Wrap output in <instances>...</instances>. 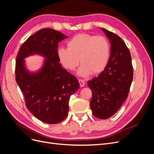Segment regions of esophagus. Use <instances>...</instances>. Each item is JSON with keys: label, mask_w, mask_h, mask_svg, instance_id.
Here are the masks:
<instances>
[{"label": "esophagus", "mask_w": 154, "mask_h": 154, "mask_svg": "<svg viewBox=\"0 0 154 154\" xmlns=\"http://www.w3.org/2000/svg\"><path fill=\"white\" fill-rule=\"evenodd\" d=\"M78 81H79V83H80V85L81 87H83V86L85 85V81L84 80L80 79V80H79Z\"/></svg>", "instance_id": "34e87169"}]
</instances>
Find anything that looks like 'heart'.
<instances>
[{"label": "heart", "mask_w": 154, "mask_h": 154, "mask_svg": "<svg viewBox=\"0 0 154 154\" xmlns=\"http://www.w3.org/2000/svg\"><path fill=\"white\" fill-rule=\"evenodd\" d=\"M57 54L60 63L69 71L76 68L80 60L78 74L85 77L103 71L110 58V46L103 36L81 33L68 41L67 48H59Z\"/></svg>", "instance_id": "b5f03b06"}]
</instances>
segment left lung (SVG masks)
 <instances>
[{
    "label": "left lung",
    "instance_id": "obj_1",
    "mask_svg": "<svg viewBox=\"0 0 154 154\" xmlns=\"http://www.w3.org/2000/svg\"><path fill=\"white\" fill-rule=\"evenodd\" d=\"M110 43V55L106 67L98 76L87 82L92 93V114L101 119L112 116L123 103L133 80L131 55L120 37L101 28Z\"/></svg>",
    "mask_w": 154,
    "mask_h": 154
}]
</instances>
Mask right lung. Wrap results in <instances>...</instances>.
Listing matches in <instances>:
<instances>
[{"label": "right lung", "instance_id": "right-lung-1", "mask_svg": "<svg viewBox=\"0 0 154 154\" xmlns=\"http://www.w3.org/2000/svg\"><path fill=\"white\" fill-rule=\"evenodd\" d=\"M67 38L53 29H40L22 45L16 58V82L27 108L45 123L57 124L66 119L70 97L80 87L76 78L59 63L58 43ZM35 54L45 60L40 69L32 72L26 67L25 58Z\"/></svg>", "mask_w": 154, "mask_h": 154}]
</instances>
